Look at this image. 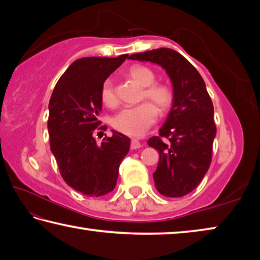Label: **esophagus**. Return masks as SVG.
<instances>
[{"instance_id":"esophagus-1","label":"esophagus","mask_w":260,"mask_h":260,"mask_svg":"<svg viewBox=\"0 0 260 260\" xmlns=\"http://www.w3.org/2000/svg\"><path fill=\"white\" fill-rule=\"evenodd\" d=\"M141 147H142V146H141V143L139 142L138 140L133 139L131 141V149H132V150H135V149H139Z\"/></svg>"}]
</instances>
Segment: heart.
I'll return each instance as SVG.
<instances>
[{
    "mask_svg": "<svg viewBox=\"0 0 260 260\" xmlns=\"http://www.w3.org/2000/svg\"><path fill=\"white\" fill-rule=\"evenodd\" d=\"M128 76L140 87H143L141 101H149L135 107L125 108L112 119L114 129L122 134L139 138L142 136L157 120V110L160 114L166 113L173 104V90L164 83H155L156 74L147 67L135 65L128 71ZM101 100L108 108L117 107V90L111 79L105 80L101 88Z\"/></svg>",
    "mask_w": 260,
    "mask_h": 260,
    "instance_id": "1",
    "label": "heart"
}]
</instances>
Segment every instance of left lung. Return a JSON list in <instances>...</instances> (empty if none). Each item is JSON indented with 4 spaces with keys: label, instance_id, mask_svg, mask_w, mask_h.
<instances>
[{
    "label": "left lung",
    "instance_id": "obj_1",
    "mask_svg": "<svg viewBox=\"0 0 260 260\" xmlns=\"http://www.w3.org/2000/svg\"><path fill=\"white\" fill-rule=\"evenodd\" d=\"M129 58L160 65L172 81V108L159 135L149 139L148 144L159 152L153 173L158 192L182 197L199 186L212 160L217 133L212 101L199 71L178 51L159 48Z\"/></svg>",
    "mask_w": 260,
    "mask_h": 260
}]
</instances>
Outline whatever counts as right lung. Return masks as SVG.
<instances>
[{
    "mask_svg": "<svg viewBox=\"0 0 260 260\" xmlns=\"http://www.w3.org/2000/svg\"><path fill=\"white\" fill-rule=\"evenodd\" d=\"M128 55L116 58L83 57L70 65L57 81L49 101L48 132L61 178L74 190L90 197L104 196L116 187L121 160L131 140L113 131L98 144L101 126V88Z\"/></svg>",
    "mask_w": 260,
    "mask_h": 260,
    "instance_id": "add662e5",
    "label": "right lung"
}]
</instances>
